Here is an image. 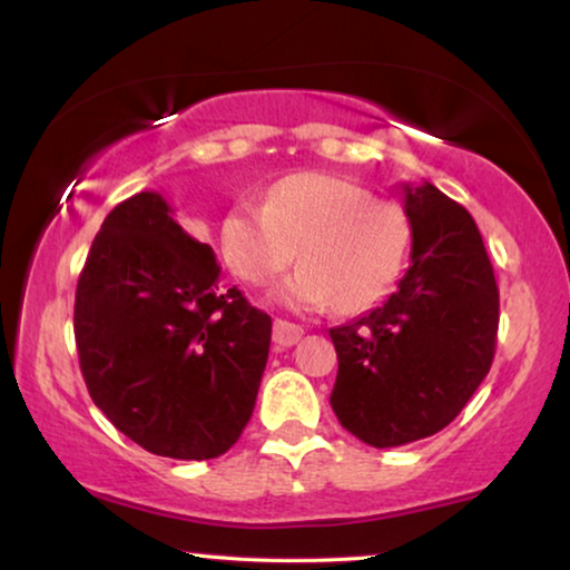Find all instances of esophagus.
Segmentation results:
<instances>
[{
  "label": "esophagus",
  "instance_id": "34e87169",
  "mask_svg": "<svg viewBox=\"0 0 570 570\" xmlns=\"http://www.w3.org/2000/svg\"><path fill=\"white\" fill-rule=\"evenodd\" d=\"M301 337H303V326L277 318L275 322V345L277 347H293Z\"/></svg>",
  "mask_w": 570,
  "mask_h": 570
}]
</instances>
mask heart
Here are the masks:
<instances>
[{"instance_id": "obj_1", "label": "heart", "mask_w": 570, "mask_h": 570, "mask_svg": "<svg viewBox=\"0 0 570 570\" xmlns=\"http://www.w3.org/2000/svg\"><path fill=\"white\" fill-rule=\"evenodd\" d=\"M225 262L240 279L264 285L303 264L275 287L287 308L337 306L355 314L376 303L400 275L410 220L392 199L330 174H295L269 191L264 207L238 205L223 220Z\"/></svg>"}]
</instances>
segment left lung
<instances>
[{"mask_svg": "<svg viewBox=\"0 0 570 570\" xmlns=\"http://www.w3.org/2000/svg\"><path fill=\"white\" fill-rule=\"evenodd\" d=\"M410 267L384 303L330 330L332 410L376 449L428 439L454 420L495 355L498 285L472 215L433 184H402Z\"/></svg>", "mask_w": 570, "mask_h": 570, "instance_id": "1", "label": "left lung"}]
</instances>
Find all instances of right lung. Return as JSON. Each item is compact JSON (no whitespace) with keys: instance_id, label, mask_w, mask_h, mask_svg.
I'll use <instances>...</instances> for the list:
<instances>
[{"instance_id":"add662e5","label":"right lung","mask_w":570,"mask_h":570,"mask_svg":"<svg viewBox=\"0 0 570 570\" xmlns=\"http://www.w3.org/2000/svg\"><path fill=\"white\" fill-rule=\"evenodd\" d=\"M217 279L213 246L191 238L158 191L108 213L77 279L85 384L150 454L220 456L254 412L272 318Z\"/></svg>"}]
</instances>
